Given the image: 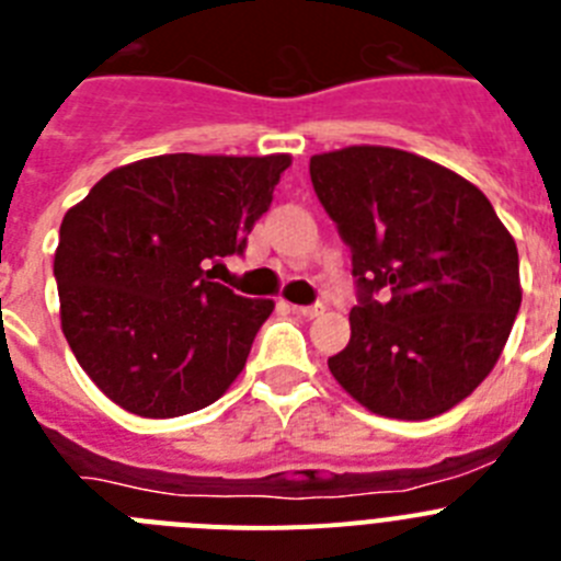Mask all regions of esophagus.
Segmentation results:
<instances>
[{
	"label": "esophagus",
	"instance_id": "1",
	"mask_svg": "<svg viewBox=\"0 0 561 561\" xmlns=\"http://www.w3.org/2000/svg\"><path fill=\"white\" fill-rule=\"evenodd\" d=\"M291 309L297 311V314H304V317H320V314H325V306L323 304H311V306H291Z\"/></svg>",
	"mask_w": 561,
	"mask_h": 561
}]
</instances>
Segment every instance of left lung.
Here are the masks:
<instances>
[{
	"instance_id": "1",
	"label": "left lung",
	"mask_w": 561,
	"mask_h": 561,
	"mask_svg": "<svg viewBox=\"0 0 561 561\" xmlns=\"http://www.w3.org/2000/svg\"><path fill=\"white\" fill-rule=\"evenodd\" d=\"M309 173L359 286L331 374L385 419L447 413L512 334L523 300L512 232L480 187L419 153L348 146L314 153Z\"/></svg>"
}]
</instances>
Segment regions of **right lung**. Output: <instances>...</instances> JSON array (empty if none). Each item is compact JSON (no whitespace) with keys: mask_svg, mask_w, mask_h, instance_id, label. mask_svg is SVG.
I'll return each mask as SVG.
<instances>
[{"mask_svg":"<svg viewBox=\"0 0 561 561\" xmlns=\"http://www.w3.org/2000/svg\"><path fill=\"white\" fill-rule=\"evenodd\" d=\"M289 153H162L114 168L69 207L53 272L61 331L103 396L173 419L227 393L272 314L216 284L207 261L244 252Z\"/></svg>","mask_w":561,"mask_h":561,"instance_id":"add662e5","label":"right lung"}]
</instances>
